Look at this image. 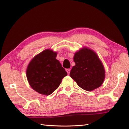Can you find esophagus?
<instances>
[{
    "label": "esophagus",
    "mask_w": 129,
    "mask_h": 129,
    "mask_svg": "<svg viewBox=\"0 0 129 129\" xmlns=\"http://www.w3.org/2000/svg\"><path fill=\"white\" fill-rule=\"evenodd\" d=\"M66 71H67V73L68 74H69L70 72V69H67Z\"/></svg>",
    "instance_id": "esophagus-1"
}]
</instances>
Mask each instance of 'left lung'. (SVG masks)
Returning <instances> with one entry per match:
<instances>
[{
  "label": "left lung",
  "instance_id": "obj_1",
  "mask_svg": "<svg viewBox=\"0 0 129 129\" xmlns=\"http://www.w3.org/2000/svg\"><path fill=\"white\" fill-rule=\"evenodd\" d=\"M73 59L75 65L70 76L79 86L91 91L102 85L105 78V68L94 50L84 46L75 52Z\"/></svg>",
  "mask_w": 129,
  "mask_h": 129
}]
</instances>
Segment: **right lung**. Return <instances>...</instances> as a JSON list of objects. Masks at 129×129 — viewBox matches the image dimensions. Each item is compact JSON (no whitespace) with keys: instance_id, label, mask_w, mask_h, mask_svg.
Masks as SVG:
<instances>
[{"instance_id":"right-lung-1","label":"right lung","mask_w":129,"mask_h":129,"mask_svg":"<svg viewBox=\"0 0 129 129\" xmlns=\"http://www.w3.org/2000/svg\"><path fill=\"white\" fill-rule=\"evenodd\" d=\"M57 54L50 49H45L36 55L27 67L26 75L30 86L40 94L48 96L52 94L67 75L56 59Z\"/></svg>"}]
</instances>
